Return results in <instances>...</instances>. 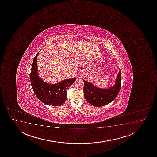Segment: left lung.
I'll return each instance as SVG.
<instances>
[{"label":"left lung","mask_w":157,"mask_h":157,"mask_svg":"<svg viewBox=\"0 0 157 157\" xmlns=\"http://www.w3.org/2000/svg\"><path fill=\"white\" fill-rule=\"evenodd\" d=\"M83 81V93L86 101L94 106L102 107L113 101L118 95L121 87V72L120 70L114 85L107 88H99L89 81Z\"/></svg>","instance_id":"obj_1"}]
</instances>
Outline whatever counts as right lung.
I'll use <instances>...</instances> for the list:
<instances>
[{
  "label": "right lung",
  "mask_w": 157,
  "mask_h": 157,
  "mask_svg": "<svg viewBox=\"0 0 157 157\" xmlns=\"http://www.w3.org/2000/svg\"><path fill=\"white\" fill-rule=\"evenodd\" d=\"M39 51L33 58L30 73V82L36 96L46 105L60 106L66 101L67 91L70 85L76 81V78H69L57 83L44 82L38 75L37 57Z\"/></svg>",
  "instance_id": "add662e5"
}]
</instances>
